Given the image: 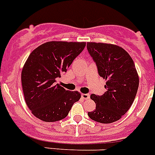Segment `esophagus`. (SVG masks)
<instances>
[{
    "mask_svg": "<svg viewBox=\"0 0 155 155\" xmlns=\"http://www.w3.org/2000/svg\"><path fill=\"white\" fill-rule=\"evenodd\" d=\"M82 98L84 99H89L90 98V94H81Z\"/></svg>",
    "mask_w": 155,
    "mask_h": 155,
    "instance_id": "esophagus-1",
    "label": "esophagus"
}]
</instances>
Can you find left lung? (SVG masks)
Segmentation results:
<instances>
[{"instance_id": "obj_1", "label": "left lung", "mask_w": 155, "mask_h": 155, "mask_svg": "<svg viewBox=\"0 0 155 155\" xmlns=\"http://www.w3.org/2000/svg\"><path fill=\"white\" fill-rule=\"evenodd\" d=\"M87 49L99 76L106 81V91L102 95L91 94L96 107L87 115L98 123L111 124L120 120L132 105L139 86L137 71L133 59L120 46L87 42Z\"/></svg>"}]
</instances>
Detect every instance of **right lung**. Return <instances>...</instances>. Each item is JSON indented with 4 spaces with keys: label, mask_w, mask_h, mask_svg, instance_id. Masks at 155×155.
<instances>
[{
    "label": "right lung",
    "mask_w": 155,
    "mask_h": 155,
    "mask_svg": "<svg viewBox=\"0 0 155 155\" xmlns=\"http://www.w3.org/2000/svg\"><path fill=\"white\" fill-rule=\"evenodd\" d=\"M85 46L84 42L51 41L30 53L21 71V84L25 102L35 117L44 122L63 120L80 99V92L64 89L56 79Z\"/></svg>",
    "instance_id": "1"
}]
</instances>
